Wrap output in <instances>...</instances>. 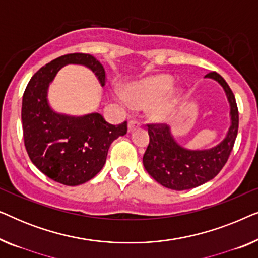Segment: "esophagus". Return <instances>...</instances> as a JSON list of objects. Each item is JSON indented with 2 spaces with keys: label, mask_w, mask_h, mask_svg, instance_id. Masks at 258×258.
Returning a JSON list of instances; mask_svg holds the SVG:
<instances>
[{
  "label": "esophagus",
  "mask_w": 258,
  "mask_h": 258,
  "mask_svg": "<svg viewBox=\"0 0 258 258\" xmlns=\"http://www.w3.org/2000/svg\"><path fill=\"white\" fill-rule=\"evenodd\" d=\"M139 125H140L139 121H136V119H130V121L128 122V130L129 132H132V130L137 128Z\"/></svg>",
  "instance_id": "1"
}]
</instances>
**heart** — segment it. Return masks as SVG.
Here are the masks:
<instances>
[{"label": "heart", "instance_id": "heart-1", "mask_svg": "<svg viewBox=\"0 0 258 258\" xmlns=\"http://www.w3.org/2000/svg\"><path fill=\"white\" fill-rule=\"evenodd\" d=\"M174 86V79L170 75H156L148 77L140 82L132 84L128 89V95L117 93L116 97L123 108L130 109L133 104L146 105L160 101L167 95ZM170 103L162 101L154 109V116L163 118L170 110Z\"/></svg>", "mask_w": 258, "mask_h": 258}]
</instances>
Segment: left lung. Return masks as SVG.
<instances>
[{
	"instance_id": "left-lung-1",
	"label": "left lung",
	"mask_w": 258,
	"mask_h": 258,
	"mask_svg": "<svg viewBox=\"0 0 258 258\" xmlns=\"http://www.w3.org/2000/svg\"><path fill=\"white\" fill-rule=\"evenodd\" d=\"M206 77L216 80L227 93L230 103L231 125L227 137L208 150H188L178 146L165 123H149V144L143 155V165L151 177L172 190H188L213 179L230 156L238 132V108L234 93L220 74Z\"/></svg>"
}]
</instances>
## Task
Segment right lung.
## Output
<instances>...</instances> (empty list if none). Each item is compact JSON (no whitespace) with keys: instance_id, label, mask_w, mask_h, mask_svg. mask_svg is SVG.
Here are the masks:
<instances>
[{"instance_id":"obj_1","label":"right lung","mask_w":258,"mask_h":258,"mask_svg":"<svg viewBox=\"0 0 258 258\" xmlns=\"http://www.w3.org/2000/svg\"><path fill=\"white\" fill-rule=\"evenodd\" d=\"M69 63L93 70L102 86L105 72L89 54L59 56L31 77L22 100V128L27 153L38 170L64 185L83 184L103 168L110 144L126 134V121L114 125L98 112L72 117L49 107L47 90L58 70Z\"/></svg>"}]
</instances>
